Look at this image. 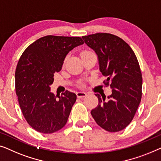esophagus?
Listing matches in <instances>:
<instances>
[{"instance_id": "34e87169", "label": "esophagus", "mask_w": 161, "mask_h": 161, "mask_svg": "<svg viewBox=\"0 0 161 161\" xmlns=\"http://www.w3.org/2000/svg\"><path fill=\"white\" fill-rule=\"evenodd\" d=\"M76 96H77V98H84V97L87 96V93L85 92L79 91L76 92Z\"/></svg>"}]
</instances>
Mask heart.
Wrapping results in <instances>:
<instances>
[{"mask_svg":"<svg viewBox=\"0 0 161 161\" xmlns=\"http://www.w3.org/2000/svg\"><path fill=\"white\" fill-rule=\"evenodd\" d=\"M90 52H89V51H84V52H82V53H81V55H86V54H88V53H90Z\"/></svg>","mask_w":161,"mask_h":161,"instance_id":"obj_1","label":"heart"}]
</instances>
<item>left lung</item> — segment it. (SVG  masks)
<instances>
[{"instance_id": "1", "label": "left lung", "mask_w": 161, "mask_h": 161, "mask_svg": "<svg viewBox=\"0 0 161 161\" xmlns=\"http://www.w3.org/2000/svg\"><path fill=\"white\" fill-rule=\"evenodd\" d=\"M84 42L98 56L99 70L106 76L104 85H110L112 94H96L98 105L91 111L98 125L109 132L128 126L142 99V77L139 64L130 46L118 36L96 33L82 36Z\"/></svg>"}]
</instances>
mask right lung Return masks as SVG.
Masks as SVG:
<instances>
[{
    "instance_id": "right-lung-1",
    "label": "right lung",
    "mask_w": 161,
    "mask_h": 161,
    "mask_svg": "<svg viewBox=\"0 0 161 161\" xmlns=\"http://www.w3.org/2000/svg\"><path fill=\"white\" fill-rule=\"evenodd\" d=\"M83 44L80 37L47 36L31 44L20 57L16 94L26 121L38 132L53 133L66 124L76 95L67 90L55 96L50 86L68 53Z\"/></svg>"
}]
</instances>
